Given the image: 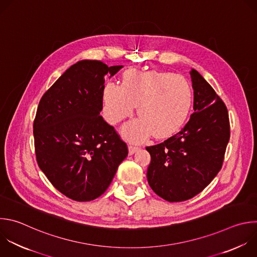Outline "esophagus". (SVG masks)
Instances as JSON below:
<instances>
[{"instance_id": "34e87169", "label": "esophagus", "mask_w": 257, "mask_h": 257, "mask_svg": "<svg viewBox=\"0 0 257 257\" xmlns=\"http://www.w3.org/2000/svg\"><path fill=\"white\" fill-rule=\"evenodd\" d=\"M139 149V147L138 146H133V145H129L128 146V151H129V155H132V154H134L137 150Z\"/></svg>"}]
</instances>
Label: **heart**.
Masks as SVG:
<instances>
[{
  "instance_id": "1",
  "label": "heart",
  "mask_w": 257,
  "mask_h": 257,
  "mask_svg": "<svg viewBox=\"0 0 257 257\" xmlns=\"http://www.w3.org/2000/svg\"><path fill=\"white\" fill-rule=\"evenodd\" d=\"M103 102L110 124L121 122L137 106L139 117L127 123L122 134L129 141L140 142L152 133L156 138H164L177 132L190 114L193 91L180 74L129 70L123 75L122 85H105Z\"/></svg>"
}]
</instances>
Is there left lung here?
Wrapping results in <instances>:
<instances>
[{"instance_id": "left-lung-1", "label": "left lung", "mask_w": 257, "mask_h": 257, "mask_svg": "<svg viewBox=\"0 0 257 257\" xmlns=\"http://www.w3.org/2000/svg\"><path fill=\"white\" fill-rule=\"evenodd\" d=\"M194 113L186 126L162 143L146 147L151 161L147 181L167 202L201 193L218 175L230 138L228 111L210 83L192 68Z\"/></svg>"}]
</instances>
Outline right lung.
Segmentation results:
<instances>
[{"instance_id":"obj_1","label":"right lung","mask_w":257,"mask_h":257,"mask_svg":"<svg viewBox=\"0 0 257 257\" xmlns=\"http://www.w3.org/2000/svg\"><path fill=\"white\" fill-rule=\"evenodd\" d=\"M123 65L79 60L43 95L34 121L38 165L53 187L77 202L97 199L112 183L128 149L100 113L106 76Z\"/></svg>"}]
</instances>
